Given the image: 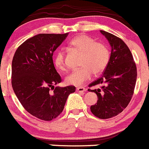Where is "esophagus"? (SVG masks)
I'll list each match as a JSON object with an SVG mask.
<instances>
[{
  "label": "esophagus",
  "instance_id": "obj_1",
  "mask_svg": "<svg viewBox=\"0 0 149 149\" xmlns=\"http://www.w3.org/2000/svg\"><path fill=\"white\" fill-rule=\"evenodd\" d=\"M76 90H77V91H78V92H84V91H86V90H87V89L86 88H84V87H77V89H76Z\"/></svg>",
  "mask_w": 149,
  "mask_h": 149
}]
</instances>
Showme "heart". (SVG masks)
<instances>
[{
  "instance_id": "heart-1",
  "label": "heart",
  "mask_w": 149,
  "mask_h": 149,
  "mask_svg": "<svg viewBox=\"0 0 149 149\" xmlns=\"http://www.w3.org/2000/svg\"><path fill=\"white\" fill-rule=\"evenodd\" d=\"M69 46L82 53L80 62L81 68L73 70L65 78L69 85L80 86L90 78L92 73L99 74L107 67L110 53L105 44L96 42L93 38L81 35L69 41ZM53 63L58 69H65L64 52L59 49L53 58Z\"/></svg>"
}]
</instances>
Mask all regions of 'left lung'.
Instances as JSON below:
<instances>
[{"label": "left lung", "mask_w": 149, "mask_h": 149, "mask_svg": "<svg viewBox=\"0 0 149 149\" xmlns=\"http://www.w3.org/2000/svg\"><path fill=\"white\" fill-rule=\"evenodd\" d=\"M100 32L111 45V52L107 67L100 78L89 85L102 84L101 89L90 90L98 100L90 106L91 112L100 119L116 116L128 105L133 96L137 77L136 66L131 52L120 38L105 31Z\"/></svg>", "instance_id": "1"}]
</instances>
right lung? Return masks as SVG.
<instances>
[{"label":"right lung","instance_id":"add662e5","mask_svg":"<svg viewBox=\"0 0 149 149\" xmlns=\"http://www.w3.org/2000/svg\"><path fill=\"white\" fill-rule=\"evenodd\" d=\"M66 34H39L17 48L12 62V87L20 103L33 116L52 120L64 109L74 86L54 85L62 81L53 61V54L68 36ZM54 90L53 93L49 90Z\"/></svg>","mask_w":149,"mask_h":149}]
</instances>
